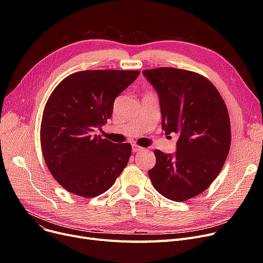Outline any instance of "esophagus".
I'll return each instance as SVG.
<instances>
[{"label": "esophagus", "instance_id": "1", "mask_svg": "<svg viewBox=\"0 0 263 263\" xmlns=\"http://www.w3.org/2000/svg\"><path fill=\"white\" fill-rule=\"evenodd\" d=\"M132 150H133V153H139V151L144 150V148L141 147V146H139V145H136V144H133V145H132Z\"/></svg>", "mask_w": 263, "mask_h": 263}]
</instances>
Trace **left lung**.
<instances>
[{
  "instance_id": "obj_1",
  "label": "left lung",
  "mask_w": 263,
  "mask_h": 263,
  "mask_svg": "<svg viewBox=\"0 0 263 263\" xmlns=\"http://www.w3.org/2000/svg\"><path fill=\"white\" fill-rule=\"evenodd\" d=\"M146 79L160 98L165 133H178L177 153L156 149L148 175L161 195L185 201L209 187L222 171L231 144L227 106L205 77L172 67L146 69Z\"/></svg>"
}]
</instances>
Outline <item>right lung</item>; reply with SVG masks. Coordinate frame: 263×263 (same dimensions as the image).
<instances>
[{"label":"right lung","mask_w":263,"mask_h":263,"mask_svg":"<svg viewBox=\"0 0 263 263\" xmlns=\"http://www.w3.org/2000/svg\"><path fill=\"white\" fill-rule=\"evenodd\" d=\"M137 70H85L66 77L46 103L40 145L47 166L65 190L98 196L114 184L129 162V143L93 134L112 116L114 100L139 77Z\"/></svg>","instance_id":"1"}]
</instances>
